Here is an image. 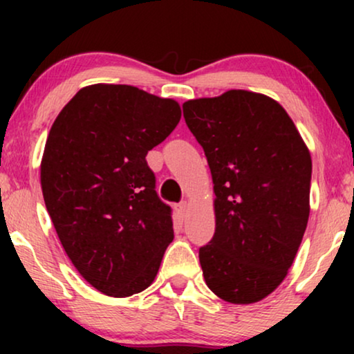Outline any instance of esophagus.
Returning a JSON list of instances; mask_svg holds the SVG:
<instances>
[{"instance_id":"1","label":"esophagus","mask_w":354,"mask_h":354,"mask_svg":"<svg viewBox=\"0 0 354 354\" xmlns=\"http://www.w3.org/2000/svg\"><path fill=\"white\" fill-rule=\"evenodd\" d=\"M187 209H188V203H187V201H182V203H178V205H176V211H177L178 214H180L182 217H185Z\"/></svg>"}]
</instances>
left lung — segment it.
<instances>
[{"mask_svg":"<svg viewBox=\"0 0 354 354\" xmlns=\"http://www.w3.org/2000/svg\"><path fill=\"white\" fill-rule=\"evenodd\" d=\"M183 118L214 183L216 232L200 248L206 285L251 304L292 268L309 219L311 153L277 101L248 90L188 100Z\"/></svg>","mask_w":354,"mask_h":354,"instance_id":"obj_1","label":"left lung"}]
</instances>
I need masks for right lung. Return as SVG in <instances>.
<instances>
[{"mask_svg":"<svg viewBox=\"0 0 354 354\" xmlns=\"http://www.w3.org/2000/svg\"><path fill=\"white\" fill-rule=\"evenodd\" d=\"M180 118L176 100L95 84L77 91L48 133L40 164L48 214L74 268L108 297L148 288L174 240L147 154Z\"/></svg>","mask_w":354,"mask_h":354,"instance_id":"obj_1","label":"right lung"}]
</instances>
